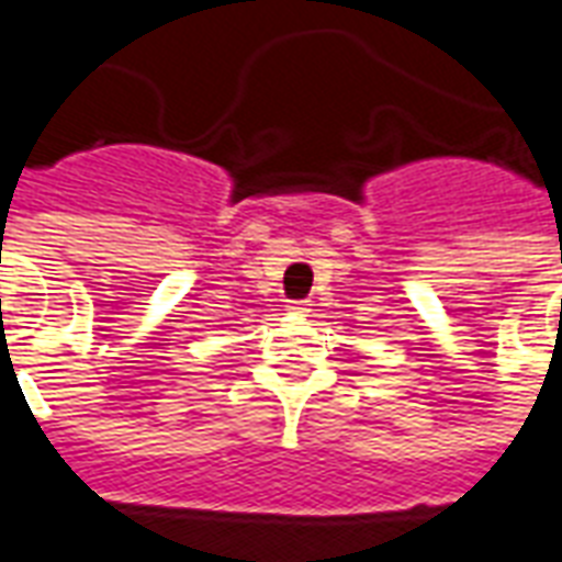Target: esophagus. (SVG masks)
I'll return each mask as SVG.
<instances>
[{"instance_id":"34e87169","label":"esophagus","mask_w":562,"mask_h":562,"mask_svg":"<svg viewBox=\"0 0 562 562\" xmlns=\"http://www.w3.org/2000/svg\"><path fill=\"white\" fill-rule=\"evenodd\" d=\"M310 301H292V304H289V313H292V316H306V313H310Z\"/></svg>"}]
</instances>
